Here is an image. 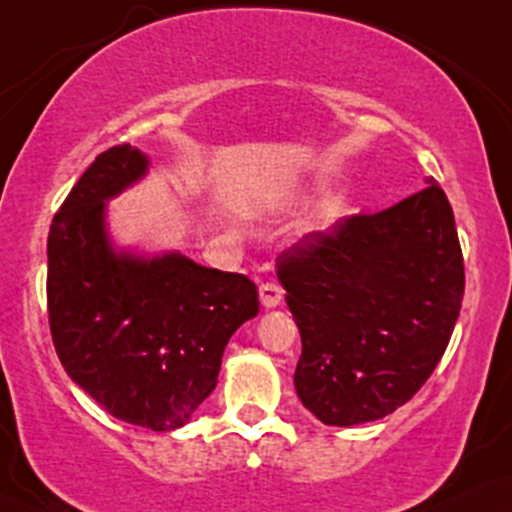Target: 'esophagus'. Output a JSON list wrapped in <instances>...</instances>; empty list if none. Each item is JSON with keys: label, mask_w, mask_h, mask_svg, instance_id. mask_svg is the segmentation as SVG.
<instances>
[{"label": "esophagus", "mask_w": 512, "mask_h": 512, "mask_svg": "<svg viewBox=\"0 0 512 512\" xmlns=\"http://www.w3.org/2000/svg\"><path fill=\"white\" fill-rule=\"evenodd\" d=\"M281 300H283V288L278 286V283H274V281L262 283V286H260V302H262V307H267V309L278 307V304H281Z\"/></svg>", "instance_id": "esophagus-1"}]
</instances>
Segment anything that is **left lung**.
Returning <instances> with one entry per match:
<instances>
[{"label": "left lung", "mask_w": 512, "mask_h": 512, "mask_svg": "<svg viewBox=\"0 0 512 512\" xmlns=\"http://www.w3.org/2000/svg\"><path fill=\"white\" fill-rule=\"evenodd\" d=\"M276 274L302 338L297 397L340 428L397 411L425 385L465 290L454 210L435 179L304 236L276 257Z\"/></svg>", "instance_id": "8db88e82"}]
</instances>
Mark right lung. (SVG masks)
<instances>
[{"instance_id": "add662e5", "label": "right lung", "mask_w": 512, "mask_h": 512, "mask_svg": "<svg viewBox=\"0 0 512 512\" xmlns=\"http://www.w3.org/2000/svg\"><path fill=\"white\" fill-rule=\"evenodd\" d=\"M148 170L122 144L96 155L54 215L47 307L58 359L111 416L153 432L177 430L215 390L226 342L260 312L243 274L200 267L179 252H115L106 200Z\"/></svg>"}]
</instances>
